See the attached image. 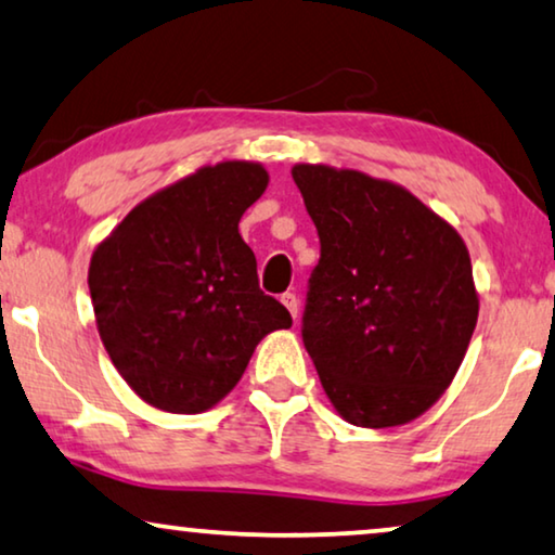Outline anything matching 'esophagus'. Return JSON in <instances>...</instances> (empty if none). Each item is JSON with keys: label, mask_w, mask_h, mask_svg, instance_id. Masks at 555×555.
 <instances>
[{"label": "esophagus", "mask_w": 555, "mask_h": 555, "mask_svg": "<svg viewBox=\"0 0 555 555\" xmlns=\"http://www.w3.org/2000/svg\"><path fill=\"white\" fill-rule=\"evenodd\" d=\"M281 304L286 306L288 313H292L294 319L299 317V299H296V294H284V296H281Z\"/></svg>", "instance_id": "esophagus-1"}]
</instances>
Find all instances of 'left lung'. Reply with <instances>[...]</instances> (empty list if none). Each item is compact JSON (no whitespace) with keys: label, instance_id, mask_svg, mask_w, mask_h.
Here are the masks:
<instances>
[{"label":"left lung","instance_id":"8db88e82","mask_svg":"<svg viewBox=\"0 0 555 555\" xmlns=\"http://www.w3.org/2000/svg\"><path fill=\"white\" fill-rule=\"evenodd\" d=\"M321 242L304 346L338 416L361 428L418 418L461 366L478 292L456 229L409 189L357 169L294 164Z\"/></svg>","mask_w":555,"mask_h":555}]
</instances>
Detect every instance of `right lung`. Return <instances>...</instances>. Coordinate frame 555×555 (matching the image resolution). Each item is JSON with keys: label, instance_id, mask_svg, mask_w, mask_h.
I'll return each instance as SVG.
<instances>
[{"label": "right lung", "instance_id": "obj_1", "mask_svg": "<svg viewBox=\"0 0 555 555\" xmlns=\"http://www.w3.org/2000/svg\"><path fill=\"white\" fill-rule=\"evenodd\" d=\"M269 186L259 162L206 164L139 202L89 263L96 331L149 406L202 413L238 384L256 346L292 326L259 288L256 256L238 234Z\"/></svg>", "mask_w": 555, "mask_h": 555}]
</instances>
